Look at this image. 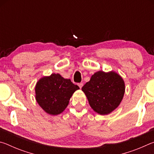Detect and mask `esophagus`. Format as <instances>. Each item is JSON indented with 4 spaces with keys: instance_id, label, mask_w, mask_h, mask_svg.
I'll return each instance as SVG.
<instances>
[{
    "instance_id": "34e87169",
    "label": "esophagus",
    "mask_w": 154,
    "mask_h": 154,
    "mask_svg": "<svg viewBox=\"0 0 154 154\" xmlns=\"http://www.w3.org/2000/svg\"><path fill=\"white\" fill-rule=\"evenodd\" d=\"M78 85H79V87L80 88H82L83 87V83H78Z\"/></svg>"
}]
</instances>
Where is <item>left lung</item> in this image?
I'll return each instance as SVG.
<instances>
[{"instance_id":"left-lung-1","label":"left lung","mask_w":154,"mask_h":154,"mask_svg":"<svg viewBox=\"0 0 154 154\" xmlns=\"http://www.w3.org/2000/svg\"><path fill=\"white\" fill-rule=\"evenodd\" d=\"M91 107L96 113L107 115L120 104L125 84L120 75L113 71L95 72L82 87Z\"/></svg>"}]
</instances>
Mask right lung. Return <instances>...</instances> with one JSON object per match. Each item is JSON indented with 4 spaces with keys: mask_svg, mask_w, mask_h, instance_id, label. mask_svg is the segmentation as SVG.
<instances>
[{
    "mask_svg": "<svg viewBox=\"0 0 154 154\" xmlns=\"http://www.w3.org/2000/svg\"><path fill=\"white\" fill-rule=\"evenodd\" d=\"M79 89L71 79L53 73L43 77L36 83L35 97L36 102L47 113L56 116L66 108L72 94Z\"/></svg>",
    "mask_w": 154,
    "mask_h": 154,
    "instance_id": "obj_1",
    "label": "right lung"
}]
</instances>
